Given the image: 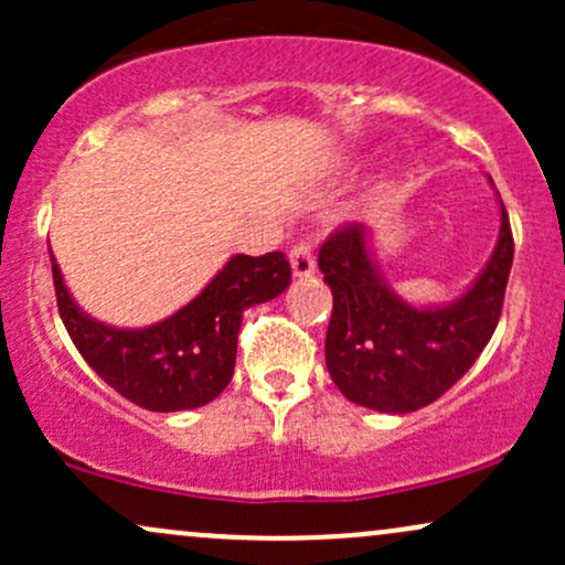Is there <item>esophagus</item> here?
Returning a JSON list of instances; mask_svg holds the SVG:
<instances>
[{"label": "esophagus", "instance_id": "34e87169", "mask_svg": "<svg viewBox=\"0 0 565 565\" xmlns=\"http://www.w3.org/2000/svg\"><path fill=\"white\" fill-rule=\"evenodd\" d=\"M289 263H291V270H295V276H310L316 270V255H313V246L310 244H295L289 252Z\"/></svg>", "mask_w": 565, "mask_h": 565}]
</instances>
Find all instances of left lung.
<instances>
[{"instance_id": "8db88e82", "label": "left lung", "mask_w": 565, "mask_h": 565, "mask_svg": "<svg viewBox=\"0 0 565 565\" xmlns=\"http://www.w3.org/2000/svg\"><path fill=\"white\" fill-rule=\"evenodd\" d=\"M369 228H337L319 252L334 305L327 329V369L353 404L374 412H417L440 398L489 345L512 268L510 217L476 284L444 308H414L380 276Z\"/></svg>"}]
</instances>
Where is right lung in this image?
Here are the masks:
<instances>
[{
	"instance_id": "1",
	"label": "right lung",
	"mask_w": 565,
	"mask_h": 565,
	"mask_svg": "<svg viewBox=\"0 0 565 565\" xmlns=\"http://www.w3.org/2000/svg\"><path fill=\"white\" fill-rule=\"evenodd\" d=\"M53 281L57 313L97 377L148 412H183L228 387L244 310L281 295L291 268L284 252L231 257L196 300L146 329L106 327L82 313L55 257Z\"/></svg>"
}]
</instances>
